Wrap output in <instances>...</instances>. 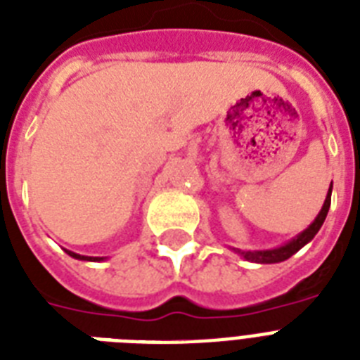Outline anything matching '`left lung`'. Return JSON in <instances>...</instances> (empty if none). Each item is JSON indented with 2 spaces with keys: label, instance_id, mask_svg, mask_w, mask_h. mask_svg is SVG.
Masks as SVG:
<instances>
[{
  "label": "left lung",
  "instance_id": "8db88e82",
  "mask_svg": "<svg viewBox=\"0 0 360 360\" xmlns=\"http://www.w3.org/2000/svg\"><path fill=\"white\" fill-rule=\"evenodd\" d=\"M330 191H333V185H330ZM330 191H329V194H327V198H325L323 207H321L319 214L316 217V220H314L312 224L308 226L307 230L302 231L301 236H297L295 239L290 240L288 245L280 246V248H274V250H263V252L237 250V252H239L240 256L245 257V259H248V262H256V263H278V262H284V259H288V257H291L293 254H295V252L301 250L302 246L307 245L308 240H312L314 236H316V233L319 231V228L323 226L325 217H327V213H329V207H330Z\"/></svg>",
  "mask_w": 360,
  "mask_h": 360
}]
</instances>
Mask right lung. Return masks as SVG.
Returning <instances> with one entry per match:
<instances>
[{"mask_svg":"<svg viewBox=\"0 0 360 360\" xmlns=\"http://www.w3.org/2000/svg\"><path fill=\"white\" fill-rule=\"evenodd\" d=\"M69 256L76 257V259H87V262H98V259H103V257H87V256H80V254H75V252H69Z\"/></svg>","mask_w":360,"mask_h":360,"instance_id":"1","label":"right lung"}]
</instances>
